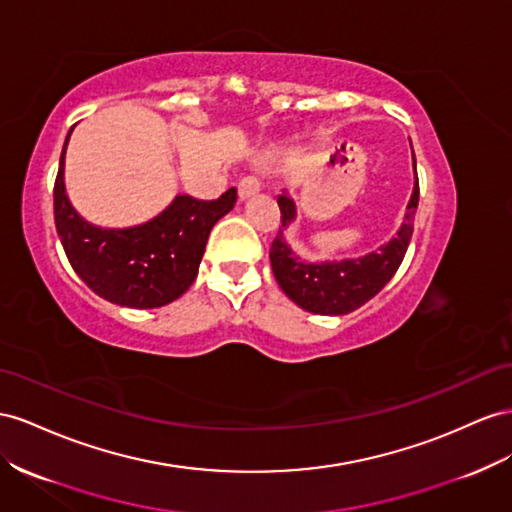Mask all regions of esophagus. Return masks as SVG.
<instances>
[{
  "label": "esophagus",
  "mask_w": 512,
  "mask_h": 512,
  "mask_svg": "<svg viewBox=\"0 0 512 512\" xmlns=\"http://www.w3.org/2000/svg\"><path fill=\"white\" fill-rule=\"evenodd\" d=\"M260 189H262V187H260V183L256 181L254 176H247V178H243V181L239 183V200H241V202L250 200L252 196H256V193H258Z\"/></svg>",
  "instance_id": "1"
}]
</instances>
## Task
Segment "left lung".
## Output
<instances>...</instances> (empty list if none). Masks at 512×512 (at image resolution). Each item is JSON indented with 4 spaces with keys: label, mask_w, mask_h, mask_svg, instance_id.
<instances>
[{
    "label": "left lung",
    "mask_w": 512,
    "mask_h": 512,
    "mask_svg": "<svg viewBox=\"0 0 512 512\" xmlns=\"http://www.w3.org/2000/svg\"><path fill=\"white\" fill-rule=\"evenodd\" d=\"M413 161V191L407 204V213L403 224L396 230L390 241L377 247V252H368L364 256L340 258V260H306L295 250H290L286 241L288 226L297 219V204L288 189H282L278 204L282 211V228L278 237L273 239L269 258L275 280L293 299L299 308L312 314L340 316L362 308L368 299L375 297L379 290L388 284L405 252L413 234V217L418 209V174H416V155L411 148Z\"/></svg>",
    "instance_id": "8db88e82"
}]
</instances>
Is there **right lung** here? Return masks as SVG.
<instances>
[{
    "label": "right lung",
    "mask_w": 512,
    "mask_h": 512,
    "mask_svg": "<svg viewBox=\"0 0 512 512\" xmlns=\"http://www.w3.org/2000/svg\"><path fill=\"white\" fill-rule=\"evenodd\" d=\"M73 129L66 135L53 189L55 228L68 262L88 288L116 306H168L198 278L209 234L234 209L237 189L230 187L213 202L178 193L148 222L127 228L96 226L79 215L66 193L64 159Z\"/></svg>",
    "instance_id": "obj_1"
}]
</instances>
